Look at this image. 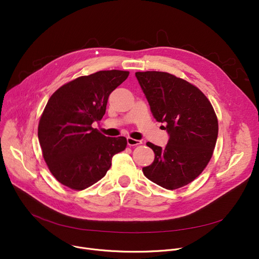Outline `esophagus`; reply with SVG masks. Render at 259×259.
Wrapping results in <instances>:
<instances>
[{
    "mask_svg": "<svg viewBox=\"0 0 259 259\" xmlns=\"http://www.w3.org/2000/svg\"><path fill=\"white\" fill-rule=\"evenodd\" d=\"M127 143H128L129 146H138V145H141L143 142L140 141V140H134V139L128 138L127 139Z\"/></svg>",
    "mask_w": 259,
    "mask_h": 259,
    "instance_id": "34e87169",
    "label": "esophagus"
}]
</instances>
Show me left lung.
I'll list each match as a JSON object with an SVG mask.
<instances>
[{"label": "left lung", "mask_w": 259, "mask_h": 259, "mask_svg": "<svg viewBox=\"0 0 259 259\" xmlns=\"http://www.w3.org/2000/svg\"><path fill=\"white\" fill-rule=\"evenodd\" d=\"M154 118L165 124L169 141L165 148L147 143L154 161L143 168L148 180L167 190L182 188L203 171L219 135L214 109L197 87L160 71L135 73Z\"/></svg>", "instance_id": "1"}]
</instances>
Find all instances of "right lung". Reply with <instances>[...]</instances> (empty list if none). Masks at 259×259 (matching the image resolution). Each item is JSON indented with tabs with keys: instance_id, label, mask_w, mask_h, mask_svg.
<instances>
[{
	"instance_id": "right-lung-1",
	"label": "right lung",
	"mask_w": 259,
	"mask_h": 259,
	"mask_svg": "<svg viewBox=\"0 0 259 259\" xmlns=\"http://www.w3.org/2000/svg\"><path fill=\"white\" fill-rule=\"evenodd\" d=\"M128 75L105 70L79 76L50 97L37 137L50 172L64 186L73 190L92 186L110 169L113 155L126 149V138H107L92 124L103 118L109 95Z\"/></svg>"
}]
</instances>
